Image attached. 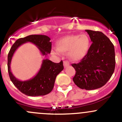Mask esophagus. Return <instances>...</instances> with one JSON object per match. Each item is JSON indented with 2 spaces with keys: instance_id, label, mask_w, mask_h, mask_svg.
<instances>
[{
  "instance_id": "obj_1",
  "label": "esophagus",
  "mask_w": 122,
  "mask_h": 122,
  "mask_svg": "<svg viewBox=\"0 0 122 122\" xmlns=\"http://www.w3.org/2000/svg\"><path fill=\"white\" fill-rule=\"evenodd\" d=\"M63 63H64V67L65 68H66V67H68V66H70V63H69L68 61H64Z\"/></svg>"
}]
</instances>
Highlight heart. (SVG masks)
Wrapping results in <instances>:
<instances>
[{
  "mask_svg": "<svg viewBox=\"0 0 122 122\" xmlns=\"http://www.w3.org/2000/svg\"><path fill=\"white\" fill-rule=\"evenodd\" d=\"M57 47L52 50L54 53L60 55L62 52L68 51V56L72 61L83 58L88 51L90 39L86 34L73 35L61 38L58 41Z\"/></svg>",
  "mask_w": 122,
  "mask_h": 122,
  "instance_id": "heart-1",
  "label": "heart"
}]
</instances>
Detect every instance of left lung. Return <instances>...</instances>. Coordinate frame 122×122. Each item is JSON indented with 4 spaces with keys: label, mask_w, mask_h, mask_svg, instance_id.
Instances as JSON below:
<instances>
[{
    "label": "left lung",
    "mask_w": 122,
    "mask_h": 122,
    "mask_svg": "<svg viewBox=\"0 0 122 122\" xmlns=\"http://www.w3.org/2000/svg\"><path fill=\"white\" fill-rule=\"evenodd\" d=\"M93 42L87 54L77 64H72L76 70L74 83L87 90L103 87L111 78L115 68L113 44L103 33L86 30Z\"/></svg>",
    "instance_id": "8db88e82"
}]
</instances>
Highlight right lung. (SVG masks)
Listing matches in <instances>:
<instances>
[{"label": "right lung", "instance_id": "add662e5", "mask_svg": "<svg viewBox=\"0 0 122 122\" xmlns=\"http://www.w3.org/2000/svg\"><path fill=\"white\" fill-rule=\"evenodd\" d=\"M50 37L44 35H30L16 41L10 50L8 56V72L10 80L20 92L28 96H39L50 93L52 90L57 75L64 69L62 61L55 63L45 59L42 61L38 73L30 79L20 81L16 78L10 70L12 57L17 49L23 44L31 42L35 44L42 55L51 53L52 43Z\"/></svg>", "mask_w": 122, "mask_h": 122}]
</instances>
